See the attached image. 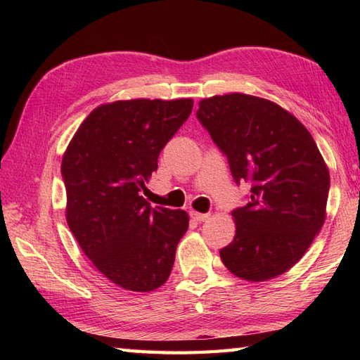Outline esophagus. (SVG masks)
Here are the masks:
<instances>
[{
  "label": "esophagus",
  "instance_id": "esophagus-1",
  "mask_svg": "<svg viewBox=\"0 0 360 360\" xmlns=\"http://www.w3.org/2000/svg\"><path fill=\"white\" fill-rule=\"evenodd\" d=\"M191 216H192L193 221H197V222H205V221H208V219H210L208 212H197V211H192Z\"/></svg>",
  "mask_w": 360,
  "mask_h": 360
}]
</instances>
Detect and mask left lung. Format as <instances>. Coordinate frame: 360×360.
<instances>
[{
	"label": "left lung",
	"instance_id": "obj_1",
	"mask_svg": "<svg viewBox=\"0 0 360 360\" xmlns=\"http://www.w3.org/2000/svg\"><path fill=\"white\" fill-rule=\"evenodd\" d=\"M197 117L227 155L236 184H251L231 211L235 238L224 265L246 281H268L294 266L326 221L330 176L313 136L276 103L246 94L198 103Z\"/></svg>",
	"mask_w": 360,
	"mask_h": 360
}]
</instances>
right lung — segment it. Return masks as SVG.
<instances>
[{"label":"right lung","mask_w":360,"mask_h":360,"mask_svg":"<svg viewBox=\"0 0 360 360\" xmlns=\"http://www.w3.org/2000/svg\"><path fill=\"white\" fill-rule=\"evenodd\" d=\"M193 100H125L95 108L66 148V222L109 281L149 292L167 281L188 227L182 210L152 208L141 191Z\"/></svg>","instance_id":"obj_1"}]
</instances>
